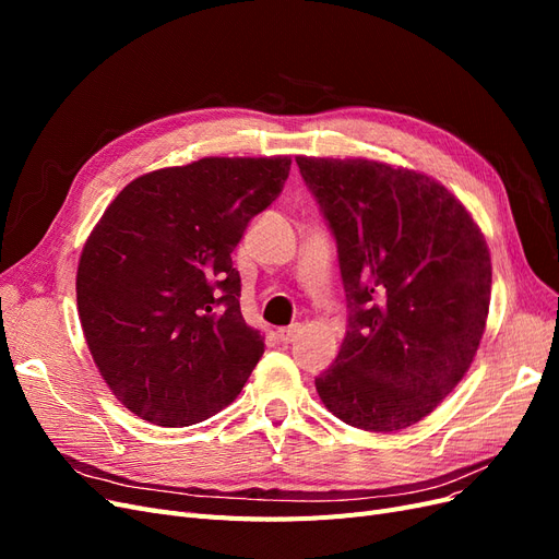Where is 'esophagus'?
I'll return each instance as SVG.
<instances>
[{
	"label": "esophagus",
	"instance_id": "1",
	"mask_svg": "<svg viewBox=\"0 0 559 559\" xmlns=\"http://www.w3.org/2000/svg\"><path fill=\"white\" fill-rule=\"evenodd\" d=\"M298 333H300V326H298V324H294V326H289V329H280V331H277L282 343H294L296 337H298Z\"/></svg>",
	"mask_w": 559,
	"mask_h": 559
}]
</instances>
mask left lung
<instances>
[{
  "label": "left lung",
  "instance_id": "8db88e82",
  "mask_svg": "<svg viewBox=\"0 0 559 559\" xmlns=\"http://www.w3.org/2000/svg\"><path fill=\"white\" fill-rule=\"evenodd\" d=\"M329 222L349 308L314 384L345 425L399 431L427 417L476 357L492 261L443 183L366 158H296Z\"/></svg>",
  "mask_w": 559,
  "mask_h": 559
}]
</instances>
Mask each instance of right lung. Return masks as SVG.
<instances>
[{
	"label": "right lung",
	"mask_w": 559,
	"mask_h": 559,
	"mask_svg": "<svg viewBox=\"0 0 559 559\" xmlns=\"http://www.w3.org/2000/svg\"><path fill=\"white\" fill-rule=\"evenodd\" d=\"M289 170V156L163 167L130 181L83 245L76 306L93 361L151 425L212 417L259 364L230 253Z\"/></svg>",
	"instance_id": "add662e5"
}]
</instances>
